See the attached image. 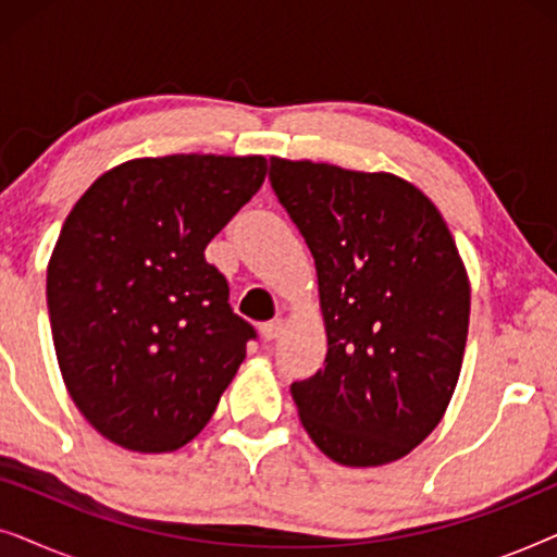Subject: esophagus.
Listing matches in <instances>:
<instances>
[{
  "label": "esophagus",
  "instance_id": "1",
  "mask_svg": "<svg viewBox=\"0 0 557 557\" xmlns=\"http://www.w3.org/2000/svg\"><path fill=\"white\" fill-rule=\"evenodd\" d=\"M261 334L263 339H276L284 334V319H271V322L261 324Z\"/></svg>",
  "mask_w": 557,
  "mask_h": 557
}]
</instances>
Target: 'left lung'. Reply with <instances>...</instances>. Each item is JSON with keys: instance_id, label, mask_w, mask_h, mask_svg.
<instances>
[{"instance_id": "8db88e82", "label": "left lung", "mask_w": 557, "mask_h": 557, "mask_svg": "<svg viewBox=\"0 0 557 557\" xmlns=\"http://www.w3.org/2000/svg\"><path fill=\"white\" fill-rule=\"evenodd\" d=\"M271 187L314 256L324 368L292 385L311 441L345 467L413 451L459 383L471 288L429 197L387 172L271 157Z\"/></svg>"}]
</instances>
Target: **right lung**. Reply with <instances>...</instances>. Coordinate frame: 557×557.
Segmentation results:
<instances>
[{
  "instance_id": "1",
  "label": "right lung",
  "mask_w": 557,
  "mask_h": 557,
  "mask_svg": "<svg viewBox=\"0 0 557 557\" xmlns=\"http://www.w3.org/2000/svg\"><path fill=\"white\" fill-rule=\"evenodd\" d=\"M265 172L263 157L132 159L65 218L48 265L52 342L73 403L113 444L185 446L246 360L256 330L205 248Z\"/></svg>"
}]
</instances>
